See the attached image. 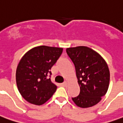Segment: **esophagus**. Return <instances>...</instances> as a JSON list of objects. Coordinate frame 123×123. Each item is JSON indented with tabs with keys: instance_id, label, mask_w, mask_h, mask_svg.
Returning <instances> with one entry per match:
<instances>
[{
	"instance_id": "obj_1",
	"label": "esophagus",
	"mask_w": 123,
	"mask_h": 123,
	"mask_svg": "<svg viewBox=\"0 0 123 123\" xmlns=\"http://www.w3.org/2000/svg\"><path fill=\"white\" fill-rule=\"evenodd\" d=\"M63 86H64V87H67V86H68V82H67V81H64V82Z\"/></svg>"
}]
</instances>
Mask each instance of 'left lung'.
Listing matches in <instances>:
<instances>
[{
    "label": "left lung",
    "mask_w": 123,
    "mask_h": 123,
    "mask_svg": "<svg viewBox=\"0 0 123 123\" xmlns=\"http://www.w3.org/2000/svg\"><path fill=\"white\" fill-rule=\"evenodd\" d=\"M66 53L74 64L80 91L72 98L81 108L92 107L99 103L107 93L110 82L107 64L98 53L87 46L66 49Z\"/></svg>",
    "instance_id": "8db88e82"
}]
</instances>
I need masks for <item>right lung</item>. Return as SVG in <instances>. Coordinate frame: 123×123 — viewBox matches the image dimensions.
I'll return each mask as SVG.
<instances>
[{"label":"right lung","mask_w":123,"mask_h":123,"mask_svg":"<svg viewBox=\"0 0 123 123\" xmlns=\"http://www.w3.org/2000/svg\"><path fill=\"white\" fill-rule=\"evenodd\" d=\"M63 48L39 46L26 53L17 66L16 85L22 97L36 105L44 104L56 91L50 79V69L62 53Z\"/></svg>","instance_id":"right-lung-1"}]
</instances>
